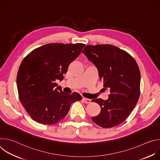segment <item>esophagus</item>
<instances>
[{
	"label": "esophagus",
	"mask_w": 160,
	"mask_h": 160,
	"mask_svg": "<svg viewBox=\"0 0 160 160\" xmlns=\"http://www.w3.org/2000/svg\"><path fill=\"white\" fill-rule=\"evenodd\" d=\"M82 100H83V102H85V103H86V104H88V103H90V101H91L90 99H87V98H83Z\"/></svg>",
	"instance_id": "1"
}]
</instances>
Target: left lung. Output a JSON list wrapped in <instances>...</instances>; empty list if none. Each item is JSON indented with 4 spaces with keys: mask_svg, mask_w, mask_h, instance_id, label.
Listing matches in <instances>:
<instances>
[{
    "mask_svg": "<svg viewBox=\"0 0 160 160\" xmlns=\"http://www.w3.org/2000/svg\"><path fill=\"white\" fill-rule=\"evenodd\" d=\"M82 52L96 66L103 86L110 91L108 100H92L101 109L92 120L102 128L117 126L128 118L138 102L141 83L138 64L128 52L112 45H87Z\"/></svg>",
    "mask_w": 160,
    "mask_h": 160,
    "instance_id": "8db88e82",
    "label": "left lung"
}]
</instances>
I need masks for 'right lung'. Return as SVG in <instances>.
Listing matches in <instances>:
<instances>
[{
    "mask_svg": "<svg viewBox=\"0 0 160 160\" xmlns=\"http://www.w3.org/2000/svg\"><path fill=\"white\" fill-rule=\"evenodd\" d=\"M83 43H48L28 54L21 62L16 83L19 100L31 118L43 125L62 120L72 103L82 97L62 92L56 80H63L70 64L81 53Z\"/></svg>",
    "mask_w": 160,
    "mask_h": 160,
    "instance_id": "1",
    "label": "right lung"
}]
</instances>
